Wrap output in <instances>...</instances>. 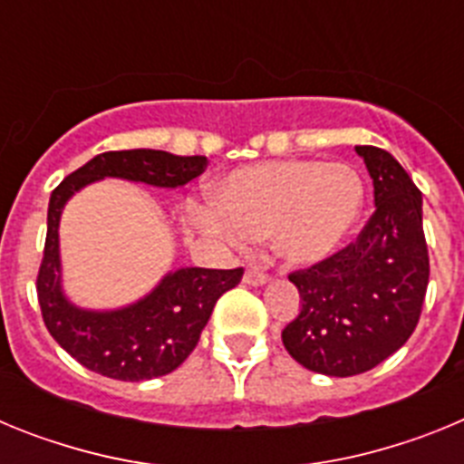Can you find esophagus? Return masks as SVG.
Instances as JSON below:
<instances>
[{
    "instance_id": "1",
    "label": "esophagus",
    "mask_w": 464,
    "mask_h": 464,
    "mask_svg": "<svg viewBox=\"0 0 464 464\" xmlns=\"http://www.w3.org/2000/svg\"><path fill=\"white\" fill-rule=\"evenodd\" d=\"M267 274L262 272V269H257V267H248L246 269V274H244V281L248 283V285H262V283L267 281Z\"/></svg>"
}]
</instances>
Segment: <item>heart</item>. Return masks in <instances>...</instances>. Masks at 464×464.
Returning <instances> with one entry per match:
<instances>
[{"mask_svg": "<svg viewBox=\"0 0 464 464\" xmlns=\"http://www.w3.org/2000/svg\"><path fill=\"white\" fill-rule=\"evenodd\" d=\"M362 208V176L351 165L278 160L232 171L216 199L195 204L190 213L204 232L237 248L274 237L278 256L314 265L348 239Z\"/></svg>", "mask_w": 464, "mask_h": 464, "instance_id": "heart-1", "label": "heart"}]
</instances>
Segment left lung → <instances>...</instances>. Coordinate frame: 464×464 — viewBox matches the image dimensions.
<instances>
[{"label":"left lung","mask_w":464,"mask_h":464,"mask_svg":"<svg viewBox=\"0 0 464 464\" xmlns=\"http://www.w3.org/2000/svg\"><path fill=\"white\" fill-rule=\"evenodd\" d=\"M355 150L374 181L376 211L342 251L288 274L302 309L283 327V346L325 376L370 372L404 346L430 281L423 195L388 150Z\"/></svg>","instance_id":"1"}]
</instances>
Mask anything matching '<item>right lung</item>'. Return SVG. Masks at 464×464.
<instances>
[{
    "label": "right lung",
    "mask_w": 464,
    "mask_h": 464,
    "mask_svg": "<svg viewBox=\"0 0 464 464\" xmlns=\"http://www.w3.org/2000/svg\"><path fill=\"white\" fill-rule=\"evenodd\" d=\"M207 165L204 155L181 158L150 149L109 150L72 171L53 190L36 297L51 337L90 372L118 381L155 379L174 372L197 346L220 295L235 288L244 269H179L167 274L153 293L132 306L118 311L76 309L60 290L57 225L64 202L104 176L176 188L202 174Z\"/></svg>",
    "instance_id": "right-lung-1"
}]
</instances>
